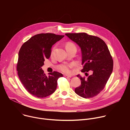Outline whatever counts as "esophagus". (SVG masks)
<instances>
[{
  "label": "esophagus",
  "instance_id": "34e87169",
  "mask_svg": "<svg viewBox=\"0 0 130 130\" xmlns=\"http://www.w3.org/2000/svg\"><path fill=\"white\" fill-rule=\"evenodd\" d=\"M64 77H66V78H71V77H72L71 76H70V75H64Z\"/></svg>",
  "mask_w": 130,
  "mask_h": 130
}]
</instances>
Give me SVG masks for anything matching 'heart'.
<instances>
[{
  "label": "heart",
  "mask_w": 130,
  "mask_h": 130,
  "mask_svg": "<svg viewBox=\"0 0 130 130\" xmlns=\"http://www.w3.org/2000/svg\"><path fill=\"white\" fill-rule=\"evenodd\" d=\"M70 46H75L73 43H68L67 44L66 47ZM75 63H63L57 66V69L60 70V71L63 73H70L71 72V68L75 65Z\"/></svg>",
  "instance_id": "b5f03b06"
}]
</instances>
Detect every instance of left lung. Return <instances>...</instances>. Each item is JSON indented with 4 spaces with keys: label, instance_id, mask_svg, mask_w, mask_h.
Returning <instances> with one entry per match:
<instances>
[{
    "label": "left lung",
    "instance_id": "left-lung-1",
    "mask_svg": "<svg viewBox=\"0 0 130 130\" xmlns=\"http://www.w3.org/2000/svg\"><path fill=\"white\" fill-rule=\"evenodd\" d=\"M65 35L81 48L83 65L81 71L85 72L86 76L89 70L92 71V75L87 78L77 75L81 84L75 91L84 98L94 97L103 89L113 71V60L108 48L102 39L96 36L86 33Z\"/></svg>",
    "mask_w": 130,
    "mask_h": 130
}]
</instances>
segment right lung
Returning a JSON list of instances; mask_svg holds the SVG:
<instances>
[{
	"mask_svg": "<svg viewBox=\"0 0 130 130\" xmlns=\"http://www.w3.org/2000/svg\"><path fill=\"white\" fill-rule=\"evenodd\" d=\"M64 35L41 33L24 43L19 53L17 64L18 76L29 94L38 98L47 97L55 91L62 73L53 71L46 76L42 67L45 59L51 55V47Z\"/></svg>",
	"mask_w": 130,
	"mask_h": 130,
	"instance_id": "add662e5",
	"label": "right lung"
}]
</instances>
